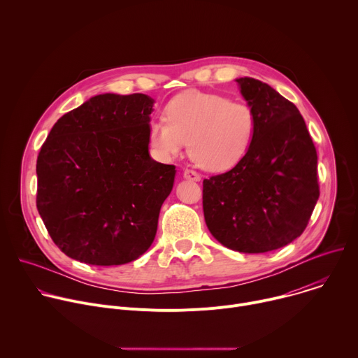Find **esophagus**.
Returning a JSON list of instances; mask_svg holds the SVG:
<instances>
[{"mask_svg":"<svg viewBox=\"0 0 358 358\" xmlns=\"http://www.w3.org/2000/svg\"><path fill=\"white\" fill-rule=\"evenodd\" d=\"M182 176H184V178H185V180H189V181H199V180H201V176H199L196 171H194V170H188V169H185V170H184Z\"/></svg>","mask_w":358,"mask_h":358,"instance_id":"1","label":"esophagus"}]
</instances>
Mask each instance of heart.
I'll return each instance as SVG.
<instances>
[{"mask_svg": "<svg viewBox=\"0 0 358 358\" xmlns=\"http://www.w3.org/2000/svg\"><path fill=\"white\" fill-rule=\"evenodd\" d=\"M163 116L164 122L152 120L147 129L152 152L170 162L188 141L189 157L207 171H228L238 166L257 134L253 109L217 93H180L166 105Z\"/></svg>", "mask_w": 358, "mask_h": 358, "instance_id": "1", "label": "heart"}]
</instances>
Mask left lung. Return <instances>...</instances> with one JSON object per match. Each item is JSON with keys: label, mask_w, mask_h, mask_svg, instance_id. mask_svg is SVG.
Here are the masks:
<instances>
[{"label": "left lung", "mask_w": 358, "mask_h": 358, "mask_svg": "<svg viewBox=\"0 0 358 358\" xmlns=\"http://www.w3.org/2000/svg\"><path fill=\"white\" fill-rule=\"evenodd\" d=\"M235 80L257 115V134L238 166L203 180V218L224 246L264 253L308 227L320 195L317 152L292 101L258 79Z\"/></svg>", "instance_id": "1"}]
</instances>
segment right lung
<instances>
[{
	"label": "right lung",
	"instance_id": "add662e5",
	"mask_svg": "<svg viewBox=\"0 0 358 358\" xmlns=\"http://www.w3.org/2000/svg\"><path fill=\"white\" fill-rule=\"evenodd\" d=\"M155 99L103 93L64 115L36 160V208L55 245L87 265L136 261L155 241L176 166L150 157Z\"/></svg>",
	"mask_w": 358,
	"mask_h": 358
}]
</instances>
